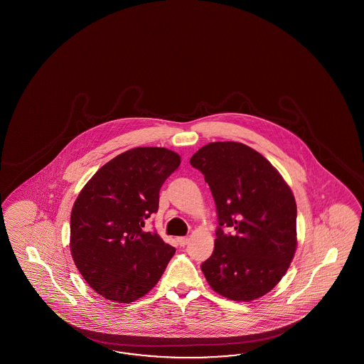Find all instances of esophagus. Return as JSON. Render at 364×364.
Returning <instances> with one entry per match:
<instances>
[{
    "instance_id": "1",
    "label": "esophagus",
    "mask_w": 364,
    "mask_h": 364,
    "mask_svg": "<svg viewBox=\"0 0 364 364\" xmlns=\"http://www.w3.org/2000/svg\"><path fill=\"white\" fill-rule=\"evenodd\" d=\"M189 239L188 237H177V242L180 247H186L187 245Z\"/></svg>"
}]
</instances>
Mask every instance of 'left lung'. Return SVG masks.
Masks as SVG:
<instances>
[{"instance_id": "obj_1", "label": "left lung", "mask_w": 364, "mask_h": 364, "mask_svg": "<svg viewBox=\"0 0 364 364\" xmlns=\"http://www.w3.org/2000/svg\"><path fill=\"white\" fill-rule=\"evenodd\" d=\"M208 183L219 227L201 271L210 288L235 301L264 296L296 252V201L263 154L235 141L201 146L191 157Z\"/></svg>"}]
</instances>
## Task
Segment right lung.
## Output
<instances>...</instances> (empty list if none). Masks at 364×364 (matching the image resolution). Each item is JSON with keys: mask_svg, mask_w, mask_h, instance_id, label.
Listing matches in <instances>:
<instances>
[{"mask_svg": "<svg viewBox=\"0 0 364 364\" xmlns=\"http://www.w3.org/2000/svg\"><path fill=\"white\" fill-rule=\"evenodd\" d=\"M181 163L166 148L137 146L90 177L70 213V254L100 296L132 303L154 288L176 250L145 219L159 210V192Z\"/></svg>", "mask_w": 364, "mask_h": 364, "instance_id": "right-lung-1", "label": "right lung"}]
</instances>
